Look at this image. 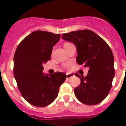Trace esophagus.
<instances>
[{
    "instance_id": "34e87169",
    "label": "esophagus",
    "mask_w": 126,
    "mask_h": 126,
    "mask_svg": "<svg viewBox=\"0 0 126 126\" xmlns=\"http://www.w3.org/2000/svg\"><path fill=\"white\" fill-rule=\"evenodd\" d=\"M73 74H67V76H66V79H71V77H73Z\"/></svg>"
}]
</instances>
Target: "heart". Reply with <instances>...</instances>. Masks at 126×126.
Segmentation results:
<instances>
[{
  "label": "heart",
  "instance_id": "1",
  "mask_svg": "<svg viewBox=\"0 0 126 126\" xmlns=\"http://www.w3.org/2000/svg\"><path fill=\"white\" fill-rule=\"evenodd\" d=\"M70 44V43H68V42H66V43H65V44H64V47H65V46L68 45V44Z\"/></svg>",
  "mask_w": 126,
  "mask_h": 126
}]
</instances>
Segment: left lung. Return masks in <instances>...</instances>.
I'll use <instances>...</instances> for the list:
<instances>
[{"mask_svg":"<svg viewBox=\"0 0 126 126\" xmlns=\"http://www.w3.org/2000/svg\"><path fill=\"white\" fill-rule=\"evenodd\" d=\"M62 38L76 46L77 63L89 68L85 77L75 73L81 80L80 85L75 88V96L85 105L99 103L108 95L114 77V56L110 47L90 30L65 33Z\"/></svg>","mask_w":126,"mask_h":126,"instance_id":"8db88e82","label":"left lung"}]
</instances>
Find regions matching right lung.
I'll return each instance as SVG.
<instances>
[{"label":"right lung","instance_id":"obj_1","mask_svg":"<svg viewBox=\"0 0 126 126\" xmlns=\"http://www.w3.org/2000/svg\"><path fill=\"white\" fill-rule=\"evenodd\" d=\"M60 34L36 31L20 42L14 57V75L21 95L32 105L44 107L58 95L66 75L57 72L43 74V64L51 58Z\"/></svg>","mask_w":126,"mask_h":126}]
</instances>
